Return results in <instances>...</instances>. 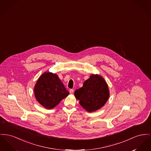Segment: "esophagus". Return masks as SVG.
<instances>
[{"label":"esophagus","mask_w":151,"mask_h":151,"mask_svg":"<svg viewBox=\"0 0 151 151\" xmlns=\"http://www.w3.org/2000/svg\"><path fill=\"white\" fill-rule=\"evenodd\" d=\"M73 92H74V90H73V89H71L70 90V93H73Z\"/></svg>","instance_id":"34e87169"}]
</instances>
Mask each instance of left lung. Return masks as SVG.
Segmentation results:
<instances>
[{"mask_svg": "<svg viewBox=\"0 0 151 151\" xmlns=\"http://www.w3.org/2000/svg\"><path fill=\"white\" fill-rule=\"evenodd\" d=\"M75 96L79 100L81 106L87 112L99 109L106 103L109 91L106 81L99 75H91L81 88L76 89Z\"/></svg>", "mask_w": 151, "mask_h": 151, "instance_id": "obj_1", "label": "left lung"}]
</instances>
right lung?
I'll use <instances>...</instances> for the list:
<instances>
[{
	"instance_id": "right-lung-1",
	"label": "right lung",
	"mask_w": 151,
	"mask_h": 151,
	"mask_svg": "<svg viewBox=\"0 0 151 151\" xmlns=\"http://www.w3.org/2000/svg\"><path fill=\"white\" fill-rule=\"evenodd\" d=\"M37 101L47 109H52L69 95L58 76L45 72L38 79L34 87Z\"/></svg>"
}]
</instances>
